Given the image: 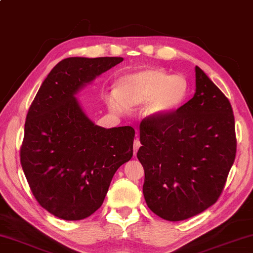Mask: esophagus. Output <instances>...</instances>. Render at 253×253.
I'll return each instance as SVG.
<instances>
[{
    "label": "esophagus",
    "instance_id": "34e87169",
    "mask_svg": "<svg viewBox=\"0 0 253 253\" xmlns=\"http://www.w3.org/2000/svg\"><path fill=\"white\" fill-rule=\"evenodd\" d=\"M141 147V142H140V140L139 139H135L134 140V143H133V153H134V155H136V153H137V150H139V148Z\"/></svg>",
    "mask_w": 253,
    "mask_h": 253
}]
</instances>
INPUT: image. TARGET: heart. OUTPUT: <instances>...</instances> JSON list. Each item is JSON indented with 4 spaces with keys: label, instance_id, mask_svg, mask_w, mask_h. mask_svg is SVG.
Instances as JSON below:
<instances>
[{
    "label": "heart",
    "instance_id": "1",
    "mask_svg": "<svg viewBox=\"0 0 253 253\" xmlns=\"http://www.w3.org/2000/svg\"><path fill=\"white\" fill-rule=\"evenodd\" d=\"M187 93L188 84L184 77L172 76L160 68H148L119 77L116 91L106 97V103L114 112L146 104L144 116L161 119L179 109Z\"/></svg>",
    "mask_w": 253,
    "mask_h": 253
}]
</instances>
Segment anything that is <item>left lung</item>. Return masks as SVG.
I'll use <instances>...</instances> for the list:
<instances>
[{
	"instance_id": "8db88e82",
	"label": "left lung",
	"mask_w": 253,
	"mask_h": 253,
	"mask_svg": "<svg viewBox=\"0 0 253 253\" xmlns=\"http://www.w3.org/2000/svg\"><path fill=\"white\" fill-rule=\"evenodd\" d=\"M148 207L183 221L216 203L236 156L235 118L227 97L195 67L193 98L161 119L140 124Z\"/></svg>"
}]
</instances>
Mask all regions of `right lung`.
Here are the masks:
<instances>
[{
    "instance_id": "right-lung-1",
    "label": "right lung",
    "mask_w": 253,
    "mask_h": 253,
    "mask_svg": "<svg viewBox=\"0 0 253 253\" xmlns=\"http://www.w3.org/2000/svg\"><path fill=\"white\" fill-rule=\"evenodd\" d=\"M123 60H62L50 70L30 106L21 164L36 200L54 216L76 221L95 213L116 171L133 156V127L97 126L75 97Z\"/></svg>"
}]
</instances>
